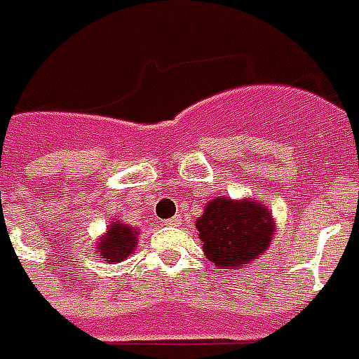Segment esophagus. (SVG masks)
<instances>
[{
	"label": "esophagus",
	"mask_w": 359,
	"mask_h": 359,
	"mask_svg": "<svg viewBox=\"0 0 359 359\" xmlns=\"http://www.w3.org/2000/svg\"><path fill=\"white\" fill-rule=\"evenodd\" d=\"M180 221H182V219H180V217H177V215H176V217H172V219L164 221V223H166V225H177Z\"/></svg>",
	"instance_id": "1"
}]
</instances>
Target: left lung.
Here are the masks:
<instances>
[{
  "mask_svg": "<svg viewBox=\"0 0 359 359\" xmlns=\"http://www.w3.org/2000/svg\"><path fill=\"white\" fill-rule=\"evenodd\" d=\"M202 250L217 266L250 265L269 248L274 234L271 212L259 202L215 198L196 221Z\"/></svg>",
  "mask_w": 359,
  "mask_h": 359,
  "instance_id": "8db88e82",
  "label": "left lung"
}]
</instances>
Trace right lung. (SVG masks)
Returning a JSON list of instances; mask_svg holds the SVG:
<instances>
[{"label":"right lung","instance_id":"obj_1","mask_svg":"<svg viewBox=\"0 0 359 359\" xmlns=\"http://www.w3.org/2000/svg\"><path fill=\"white\" fill-rule=\"evenodd\" d=\"M136 234H138V231L126 227L125 223H113L111 227L107 229L106 236L100 241V255L104 257V261H109V263L123 261L128 253L134 252Z\"/></svg>","mask_w":359,"mask_h":359}]
</instances>
